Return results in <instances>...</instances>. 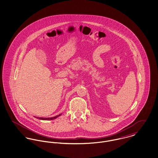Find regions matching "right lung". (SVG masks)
Masks as SVG:
<instances>
[{
	"instance_id": "right-lung-1",
	"label": "right lung",
	"mask_w": 158,
	"mask_h": 158,
	"mask_svg": "<svg viewBox=\"0 0 158 158\" xmlns=\"http://www.w3.org/2000/svg\"><path fill=\"white\" fill-rule=\"evenodd\" d=\"M62 114H59V115H57V116H54V117H47V118H45V117H35V118H39V119H40V120H53V119H55V118H56L57 117H58L59 116H60Z\"/></svg>"
}]
</instances>
